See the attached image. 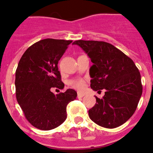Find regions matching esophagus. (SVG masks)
Instances as JSON below:
<instances>
[{
  "label": "esophagus",
  "instance_id": "34e87169",
  "mask_svg": "<svg viewBox=\"0 0 153 153\" xmlns=\"http://www.w3.org/2000/svg\"><path fill=\"white\" fill-rule=\"evenodd\" d=\"M84 94L83 93H78V98H82L83 97H84Z\"/></svg>",
  "mask_w": 153,
  "mask_h": 153
}]
</instances>
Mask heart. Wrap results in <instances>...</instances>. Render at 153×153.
<instances>
[{"label": "heart", "mask_w": 153, "mask_h": 153, "mask_svg": "<svg viewBox=\"0 0 153 153\" xmlns=\"http://www.w3.org/2000/svg\"><path fill=\"white\" fill-rule=\"evenodd\" d=\"M70 85L73 87L75 89L78 91H82L85 88V81L82 79L72 80L70 82Z\"/></svg>", "instance_id": "b5f03b06"}]
</instances>
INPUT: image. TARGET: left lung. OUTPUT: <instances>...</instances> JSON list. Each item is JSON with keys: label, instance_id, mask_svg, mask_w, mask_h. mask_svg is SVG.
<instances>
[{"label": "left lung", "instance_id": "obj_1", "mask_svg": "<svg viewBox=\"0 0 153 153\" xmlns=\"http://www.w3.org/2000/svg\"><path fill=\"white\" fill-rule=\"evenodd\" d=\"M73 44L79 46L93 63L91 88L106 90L102 99L96 97L95 105L88 110L91 120L105 128L120 126L133 115L142 96L138 68L131 59L107 42L78 40Z\"/></svg>", "mask_w": 153, "mask_h": 153}]
</instances>
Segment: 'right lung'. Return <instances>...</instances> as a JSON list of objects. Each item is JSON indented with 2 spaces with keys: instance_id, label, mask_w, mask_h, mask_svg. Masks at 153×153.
I'll return each instance as SVG.
<instances>
[{
  "instance_id": "add662e5",
  "label": "right lung",
  "mask_w": 153,
  "mask_h": 153,
  "mask_svg": "<svg viewBox=\"0 0 153 153\" xmlns=\"http://www.w3.org/2000/svg\"><path fill=\"white\" fill-rule=\"evenodd\" d=\"M73 41L46 38L25 51L15 77L16 100L27 120L36 128L48 131L67 118V105L76 99L77 92L68 89L55 95L52 88L62 89L58 62Z\"/></svg>"
}]
</instances>
